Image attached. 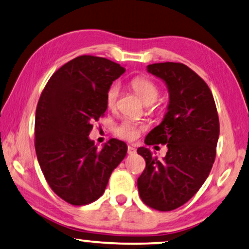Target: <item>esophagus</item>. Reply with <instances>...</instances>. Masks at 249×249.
I'll list each match as a JSON object with an SVG mask.
<instances>
[{
  "label": "esophagus",
  "instance_id": "34e87169",
  "mask_svg": "<svg viewBox=\"0 0 249 249\" xmlns=\"http://www.w3.org/2000/svg\"><path fill=\"white\" fill-rule=\"evenodd\" d=\"M127 154L128 155L135 154V148L133 147V145H128V147H127Z\"/></svg>",
  "mask_w": 249,
  "mask_h": 249
}]
</instances>
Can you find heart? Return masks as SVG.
Listing matches in <instances>:
<instances>
[{
    "instance_id": "b5f03b06",
    "label": "heart",
    "mask_w": 249,
    "mask_h": 249,
    "mask_svg": "<svg viewBox=\"0 0 249 249\" xmlns=\"http://www.w3.org/2000/svg\"><path fill=\"white\" fill-rule=\"evenodd\" d=\"M131 85L135 93L142 99V101L145 105H152L157 101L159 97V88L150 78L144 77V76H138V77L132 79ZM119 91H121V89H119L117 83L110 86V89L107 92V97H106L108 108H115L119 97ZM140 130L141 127L139 126L137 123L132 121V119L125 118L116 126L115 132L118 137L126 139V140H133L140 133Z\"/></svg>"
}]
</instances>
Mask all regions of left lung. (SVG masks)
Here are the masks:
<instances>
[{
  "label": "left lung",
  "mask_w": 249,
  "mask_h": 249,
  "mask_svg": "<svg viewBox=\"0 0 249 249\" xmlns=\"http://www.w3.org/2000/svg\"><path fill=\"white\" fill-rule=\"evenodd\" d=\"M147 71L166 84L170 100L163 121L149 132L144 143L167 144L168 150L159 160L148 148H138L145 160L138 189L149 207L173 211L191 199L210 175L220 123L210 88L187 66L160 62L148 65Z\"/></svg>",
  "instance_id": "obj_1"
}]
</instances>
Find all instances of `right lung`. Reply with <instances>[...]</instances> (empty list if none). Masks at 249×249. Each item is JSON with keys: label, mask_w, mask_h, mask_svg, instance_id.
Wrapping results in <instances>:
<instances>
[{"label": "right lung", "mask_w": 249, "mask_h": 249, "mask_svg": "<svg viewBox=\"0 0 249 249\" xmlns=\"http://www.w3.org/2000/svg\"><path fill=\"white\" fill-rule=\"evenodd\" d=\"M125 68L106 58L81 55L58 69L39 98L35 150L45 180L67 203L81 206L102 196L112 171L127 152L110 139L98 150L89 134L107 110L106 97Z\"/></svg>", "instance_id": "add662e5"}]
</instances>
